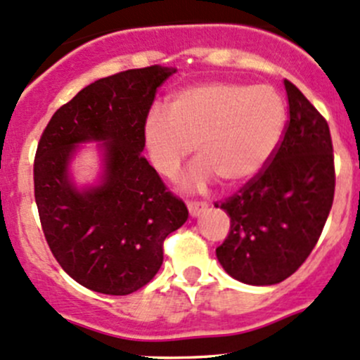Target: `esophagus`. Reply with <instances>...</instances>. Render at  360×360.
<instances>
[{
    "label": "esophagus",
    "instance_id": "1",
    "mask_svg": "<svg viewBox=\"0 0 360 360\" xmlns=\"http://www.w3.org/2000/svg\"><path fill=\"white\" fill-rule=\"evenodd\" d=\"M207 206H210V204H207V202H188L187 204L188 212H191L192 218H195V216L202 214V212L207 210Z\"/></svg>",
    "mask_w": 360,
    "mask_h": 360
}]
</instances>
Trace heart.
Instances as JSON below:
<instances>
[{
  "instance_id": "heart-1",
  "label": "heart",
  "mask_w": 360,
  "mask_h": 360,
  "mask_svg": "<svg viewBox=\"0 0 360 360\" xmlns=\"http://www.w3.org/2000/svg\"><path fill=\"white\" fill-rule=\"evenodd\" d=\"M287 108L271 86L204 82L175 92L166 115L153 110L144 141L158 172L173 176L195 146L197 163L187 187H204L216 176L240 185L257 175L283 135Z\"/></svg>"
}]
</instances>
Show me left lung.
I'll use <instances>...</instances> for the list:
<instances>
[{
  "label": "left lung",
  "instance_id": "8db88e82",
  "mask_svg": "<svg viewBox=\"0 0 360 360\" xmlns=\"http://www.w3.org/2000/svg\"><path fill=\"white\" fill-rule=\"evenodd\" d=\"M285 91L290 120L280 146L268 166L219 206L230 216V231L216 257L247 285H274L295 273L318 243L333 204L330 127L290 80Z\"/></svg>",
  "mask_w": 360,
  "mask_h": 360
}]
</instances>
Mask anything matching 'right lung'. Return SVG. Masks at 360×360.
<instances>
[{"label": "right lung", "instance_id": "1", "mask_svg": "<svg viewBox=\"0 0 360 360\" xmlns=\"http://www.w3.org/2000/svg\"><path fill=\"white\" fill-rule=\"evenodd\" d=\"M175 68H137L104 77L60 108L41 135L34 195L53 256L77 283L129 295L163 264V242L187 221L184 200L166 191L142 156L144 123L158 87ZM84 141H101L103 173L79 189L70 163Z\"/></svg>", "mask_w": 360, "mask_h": 360}]
</instances>
